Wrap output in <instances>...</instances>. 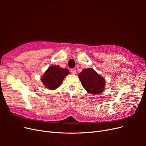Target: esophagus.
Here are the masks:
<instances>
[{"instance_id":"esophagus-1","label":"esophagus","mask_w":146,"mask_h":146,"mask_svg":"<svg viewBox=\"0 0 146 146\" xmlns=\"http://www.w3.org/2000/svg\"><path fill=\"white\" fill-rule=\"evenodd\" d=\"M70 72H71V73L72 74H74V75L76 74V69H70Z\"/></svg>"}]
</instances>
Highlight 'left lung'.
Here are the masks:
<instances>
[{"label": "left lung", "mask_w": 146, "mask_h": 146, "mask_svg": "<svg viewBox=\"0 0 146 146\" xmlns=\"http://www.w3.org/2000/svg\"><path fill=\"white\" fill-rule=\"evenodd\" d=\"M83 88L92 94H99L104 90L105 79L92 68L84 69L78 74Z\"/></svg>", "instance_id": "obj_1"}]
</instances>
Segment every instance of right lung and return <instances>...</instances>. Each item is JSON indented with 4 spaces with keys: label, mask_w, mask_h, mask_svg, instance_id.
<instances>
[{
    "label": "right lung",
    "mask_w": 146,
    "mask_h": 146,
    "mask_svg": "<svg viewBox=\"0 0 146 146\" xmlns=\"http://www.w3.org/2000/svg\"><path fill=\"white\" fill-rule=\"evenodd\" d=\"M69 74L67 69L61 68L58 65H53L48 67L41 80L48 90H54L60 86L64 77Z\"/></svg>",
    "instance_id": "1"
}]
</instances>
